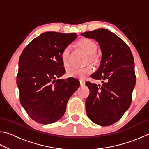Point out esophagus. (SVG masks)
Segmentation results:
<instances>
[{"instance_id": "1", "label": "esophagus", "mask_w": 149, "mask_h": 149, "mask_svg": "<svg viewBox=\"0 0 149 149\" xmlns=\"http://www.w3.org/2000/svg\"><path fill=\"white\" fill-rule=\"evenodd\" d=\"M79 82H80V85H81V86H84V85H85V81H84V80H79Z\"/></svg>"}]
</instances>
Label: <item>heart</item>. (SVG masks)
Returning <instances> with one entry per match:
<instances>
[{"mask_svg":"<svg viewBox=\"0 0 149 149\" xmlns=\"http://www.w3.org/2000/svg\"><path fill=\"white\" fill-rule=\"evenodd\" d=\"M79 46L84 49L86 53L89 54V58L90 60H94V54L97 50V45L94 42L89 39H83L79 41ZM70 52V47L67 46L62 50L61 53V58L63 64L65 65H69V56ZM93 72V67L88 65L84 68H74L70 67L67 70L68 76L71 77H77L81 79H84L88 75H89Z\"/></svg>","mask_w":149,"mask_h":149,"instance_id":"1","label":"heart"}]
</instances>
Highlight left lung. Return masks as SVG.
I'll use <instances>...</instances> for the list:
<instances>
[{
  "mask_svg": "<svg viewBox=\"0 0 149 149\" xmlns=\"http://www.w3.org/2000/svg\"><path fill=\"white\" fill-rule=\"evenodd\" d=\"M81 35L95 39L102 52L99 69L91 77L101 80L102 85L87 81L90 91L85 100L89 119L101 126L118 122L130 108L136 77L132 51L127 45L106 29L83 33Z\"/></svg>",
  "mask_w": 149,
  "mask_h": 149,
  "instance_id": "1",
  "label": "left lung"
}]
</instances>
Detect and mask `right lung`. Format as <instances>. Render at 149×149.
Instances as JSON below:
<instances>
[{
  "label": "right lung",
  "instance_id": "add662e5",
  "mask_svg": "<svg viewBox=\"0 0 149 149\" xmlns=\"http://www.w3.org/2000/svg\"><path fill=\"white\" fill-rule=\"evenodd\" d=\"M77 37L75 33H42L20 55L16 79L20 103L35 122L50 124L59 120L70 98L79 87L75 78L59 79L65 73L62 50Z\"/></svg>",
  "mask_w": 149,
  "mask_h": 149
}]
</instances>
